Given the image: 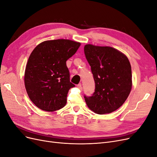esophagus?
Wrapping results in <instances>:
<instances>
[{
    "label": "esophagus",
    "instance_id": "34e87169",
    "mask_svg": "<svg viewBox=\"0 0 157 157\" xmlns=\"http://www.w3.org/2000/svg\"><path fill=\"white\" fill-rule=\"evenodd\" d=\"M77 88H78V89H80V90H82V84H78L77 85Z\"/></svg>",
    "mask_w": 157,
    "mask_h": 157
}]
</instances>
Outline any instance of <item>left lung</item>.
Instances as JSON below:
<instances>
[{"label": "left lung", "instance_id": "1", "mask_svg": "<svg viewBox=\"0 0 157 157\" xmlns=\"http://www.w3.org/2000/svg\"><path fill=\"white\" fill-rule=\"evenodd\" d=\"M84 54L95 82L91 96L84 95L88 107L99 115L111 113L123 103L132 89V69L127 57L109 46H84Z\"/></svg>", "mask_w": 157, "mask_h": 157}]
</instances>
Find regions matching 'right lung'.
<instances>
[{
	"label": "right lung",
	"instance_id": "right-lung-1",
	"mask_svg": "<svg viewBox=\"0 0 157 157\" xmlns=\"http://www.w3.org/2000/svg\"><path fill=\"white\" fill-rule=\"evenodd\" d=\"M80 46L77 42L58 39L44 41L33 50L24 81L28 96L38 108L52 112L66 105L69 90L75 86L70 82L66 61Z\"/></svg>",
	"mask_w": 157,
	"mask_h": 157
}]
</instances>
